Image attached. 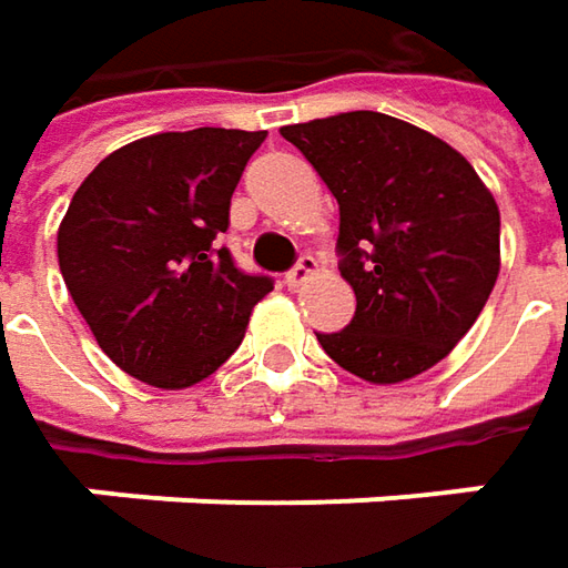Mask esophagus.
Segmentation results:
<instances>
[{"instance_id": "esophagus-1", "label": "esophagus", "mask_w": 568, "mask_h": 568, "mask_svg": "<svg viewBox=\"0 0 568 568\" xmlns=\"http://www.w3.org/2000/svg\"><path fill=\"white\" fill-rule=\"evenodd\" d=\"M318 272V262L313 258V255H300V262H296L291 272L284 274V284L291 287V291H296V287H303L313 274Z\"/></svg>"}]
</instances>
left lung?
<instances>
[{"mask_svg": "<svg viewBox=\"0 0 568 568\" xmlns=\"http://www.w3.org/2000/svg\"><path fill=\"white\" fill-rule=\"evenodd\" d=\"M338 199L341 277L357 313L316 335L347 373L395 385L448 357L499 274V207L474 166L410 122L354 110L284 125Z\"/></svg>", "mask_w": 568, "mask_h": 568, "instance_id": "8db88e82", "label": "left lung"}]
</instances>
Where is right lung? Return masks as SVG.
<instances>
[{"mask_svg":"<svg viewBox=\"0 0 568 568\" xmlns=\"http://www.w3.org/2000/svg\"><path fill=\"white\" fill-rule=\"evenodd\" d=\"M265 132H161L103 158L72 195L59 272L100 351L154 388L207 379L274 287L240 272L217 236Z\"/></svg>","mask_w":568,"mask_h":568,"instance_id":"right-lung-1","label":"right lung"}]
</instances>
